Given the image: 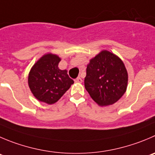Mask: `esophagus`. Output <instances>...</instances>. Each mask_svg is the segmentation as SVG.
<instances>
[{
  "label": "esophagus",
  "instance_id": "obj_1",
  "mask_svg": "<svg viewBox=\"0 0 155 155\" xmlns=\"http://www.w3.org/2000/svg\"><path fill=\"white\" fill-rule=\"evenodd\" d=\"M74 81L76 82V83H81L82 82V79L80 77H78L76 79H74Z\"/></svg>",
  "mask_w": 155,
  "mask_h": 155
}]
</instances>
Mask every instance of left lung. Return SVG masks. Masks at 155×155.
Returning a JSON list of instances; mask_svg holds the SVG:
<instances>
[{
    "label": "left lung",
    "mask_w": 155,
    "mask_h": 155,
    "mask_svg": "<svg viewBox=\"0 0 155 155\" xmlns=\"http://www.w3.org/2000/svg\"><path fill=\"white\" fill-rule=\"evenodd\" d=\"M128 74L120 58L108 51H102L87 67L84 87L98 105L115 104L125 94Z\"/></svg>",
    "instance_id": "obj_1"
}]
</instances>
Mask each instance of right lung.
<instances>
[{"mask_svg":"<svg viewBox=\"0 0 155 155\" xmlns=\"http://www.w3.org/2000/svg\"><path fill=\"white\" fill-rule=\"evenodd\" d=\"M61 61L55 54L42 56L31 69L28 83L31 91L39 101L53 104L64 95L74 84L66 70H60Z\"/></svg>","mask_w":155,"mask_h":155,"instance_id":"obj_1","label":"right lung"}]
</instances>
